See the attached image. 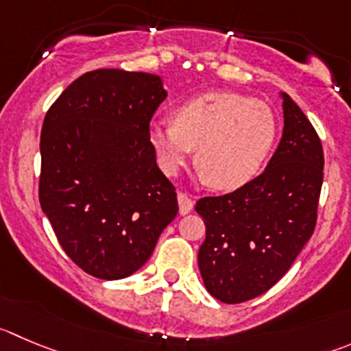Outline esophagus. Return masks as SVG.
Wrapping results in <instances>:
<instances>
[{"instance_id": "esophagus-1", "label": "esophagus", "mask_w": 351, "mask_h": 351, "mask_svg": "<svg viewBox=\"0 0 351 351\" xmlns=\"http://www.w3.org/2000/svg\"><path fill=\"white\" fill-rule=\"evenodd\" d=\"M178 202H179V213H181V215H188V213L193 210V206H195L193 199L189 198L188 195H184V193H179Z\"/></svg>"}]
</instances>
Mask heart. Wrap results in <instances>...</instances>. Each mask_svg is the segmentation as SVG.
<instances>
[{
	"label": "heart",
	"instance_id": "obj_1",
	"mask_svg": "<svg viewBox=\"0 0 351 351\" xmlns=\"http://www.w3.org/2000/svg\"><path fill=\"white\" fill-rule=\"evenodd\" d=\"M278 138L272 108L250 96L212 91L189 98L173 110V122H153L149 143L167 173L191 160L217 189L232 191L262 172Z\"/></svg>",
	"mask_w": 351,
	"mask_h": 351
}]
</instances>
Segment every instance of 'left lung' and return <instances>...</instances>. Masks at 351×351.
I'll return each mask as SVG.
<instances>
[{
    "instance_id": "1",
    "label": "left lung",
    "mask_w": 351,
    "mask_h": 351,
    "mask_svg": "<svg viewBox=\"0 0 351 351\" xmlns=\"http://www.w3.org/2000/svg\"><path fill=\"white\" fill-rule=\"evenodd\" d=\"M285 129L267 169L250 184L196 203L206 238L198 252L205 288L223 303L269 291L313 234L324 153L315 129L286 93Z\"/></svg>"
}]
</instances>
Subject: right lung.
I'll use <instances>...</instances> for the list:
<instances>
[{
    "label": "right lung",
    "mask_w": 351,
    "mask_h": 351,
    "mask_svg": "<svg viewBox=\"0 0 351 351\" xmlns=\"http://www.w3.org/2000/svg\"><path fill=\"white\" fill-rule=\"evenodd\" d=\"M165 98L160 75L99 69L75 79L43 122L39 203L66 255L98 279L141 269L178 215L149 143Z\"/></svg>",
    "instance_id": "right-lung-1"
}]
</instances>
